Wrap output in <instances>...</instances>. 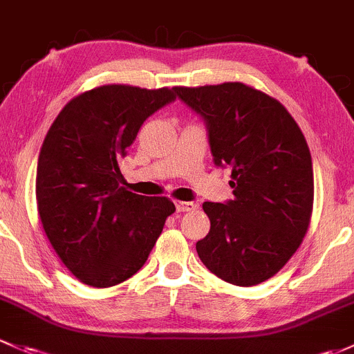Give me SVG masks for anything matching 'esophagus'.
<instances>
[{
    "label": "esophagus",
    "mask_w": 354,
    "mask_h": 354,
    "mask_svg": "<svg viewBox=\"0 0 354 354\" xmlns=\"http://www.w3.org/2000/svg\"><path fill=\"white\" fill-rule=\"evenodd\" d=\"M196 207H198V204H196V203L176 201V209L178 211V213H184V211H194Z\"/></svg>",
    "instance_id": "esophagus-1"
}]
</instances>
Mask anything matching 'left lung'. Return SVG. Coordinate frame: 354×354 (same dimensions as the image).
I'll use <instances>...</instances> for the list:
<instances>
[{"instance_id":"left-lung-1","label":"left lung","mask_w":354,"mask_h":354,"mask_svg":"<svg viewBox=\"0 0 354 354\" xmlns=\"http://www.w3.org/2000/svg\"><path fill=\"white\" fill-rule=\"evenodd\" d=\"M174 90L206 122L214 165L232 169L233 199L203 204L211 228L196 243L198 256L223 281L259 285L290 261L310 225L304 133L276 98L240 82Z\"/></svg>"}]
</instances>
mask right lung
<instances>
[{"mask_svg": "<svg viewBox=\"0 0 354 354\" xmlns=\"http://www.w3.org/2000/svg\"><path fill=\"white\" fill-rule=\"evenodd\" d=\"M174 88L104 85L64 105L44 140L35 198L44 232L82 283L109 288L136 274L150 256L169 198H147L121 185L119 160Z\"/></svg>", "mask_w": 354, "mask_h": 354, "instance_id": "1", "label": "right lung"}]
</instances>
